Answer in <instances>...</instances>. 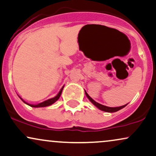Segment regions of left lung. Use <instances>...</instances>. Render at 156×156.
<instances>
[{"mask_svg": "<svg viewBox=\"0 0 156 156\" xmlns=\"http://www.w3.org/2000/svg\"><path fill=\"white\" fill-rule=\"evenodd\" d=\"M85 94H86V96L87 97V98H88V99L91 101V103H92L93 104H94V105L96 106L97 108H98L100 110L107 112H115L120 110V109H122V108H124L126 105H127V104H126V105L121 106V107H107V106H104V105H102V104L97 103L96 101H95L93 100L88 94H87L86 91H85Z\"/></svg>", "mask_w": 156, "mask_h": 156, "instance_id": "obj_1", "label": "left lung"}]
</instances>
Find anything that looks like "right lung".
I'll use <instances>...</instances> for the list:
<instances>
[{"label":"right lung","instance_id":"right-lung-1","mask_svg":"<svg viewBox=\"0 0 156 156\" xmlns=\"http://www.w3.org/2000/svg\"><path fill=\"white\" fill-rule=\"evenodd\" d=\"M63 87H64V86H63V87H62V88L60 89V92L58 93V94L57 95V96H56L55 97H54V98H50V99H48V100H47V101H44L41 102V103H40V104H36V105H34V104H27V103H26V102H25V101H23V99H22V98H20H20H21V100L23 101L24 102V103L27 104V105H29V106H30V107H48V106L52 105V104H54L55 102L56 101H58V98H60V95H61L62 91H63Z\"/></svg>","mask_w":156,"mask_h":156}]
</instances>
